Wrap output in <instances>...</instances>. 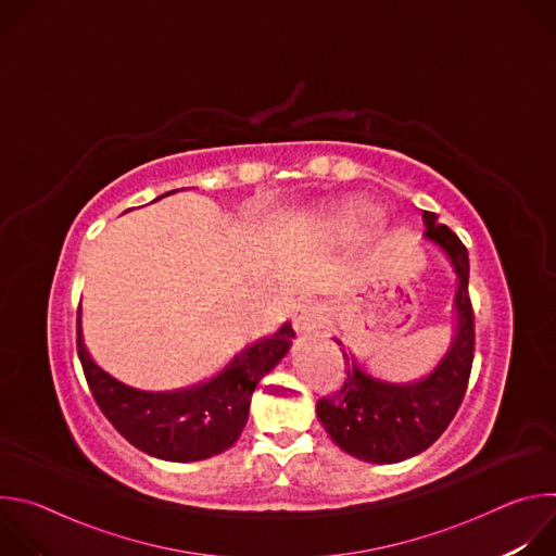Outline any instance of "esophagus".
I'll use <instances>...</instances> for the list:
<instances>
[{"label":"esophagus","mask_w":556,"mask_h":556,"mask_svg":"<svg viewBox=\"0 0 556 556\" xmlns=\"http://www.w3.org/2000/svg\"><path fill=\"white\" fill-rule=\"evenodd\" d=\"M292 321L294 328L299 332H312V330H319L326 324V312L319 303L314 301H301L294 305L292 312Z\"/></svg>","instance_id":"esophagus-1"}]
</instances>
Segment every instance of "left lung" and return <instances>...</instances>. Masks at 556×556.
Instances as JSON below:
<instances>
[{
  "label": "left lung",
  "instance_id": "obj_1",
  "mask_svg": "<svg viewBox=\"0 0 556 556\" xmlns=\"http://www.w3.org/2000/svg\"><path fill=\"white\" fill-rule=\"evenodd\" d=\"M422 217L425 235L448 255L457 273V334L453 348L431 376L414 384H391L367 376L341 348L345 380L339 391L316 403V416L330 438L345 453L374 464L414 457L446 431L464 401L475 356L468 251L448 226L438 224L435 213L425 211Z\"/></svg>",
  "mask_w": 556,
  "mask_h": 556
}]
</instances>
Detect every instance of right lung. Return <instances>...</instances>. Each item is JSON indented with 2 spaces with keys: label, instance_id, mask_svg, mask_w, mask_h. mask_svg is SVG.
I'll use <instances>...</instances> for the list:
<instances>
[{
  "label": "right lung",
  "instance_id": "right-lung-1",
  "mask_svg": "<svg viewBox=\"0 0 556 556\" xmlns=\"http://www.w3.org/2000/svg\"><path fill=\"white\" fill-rule=\"evenodd\" d=\"M292 337L286 324L235 356L217 378L185 391L149 393L118 382L90 358L81 339V312L76 314V352L99 409L129 444L169 462L206 459L237 442L257 382L286 356Z\"/></svg>",
  "mask_w": 556,
  "mask_h": 556
}]
</instances>
